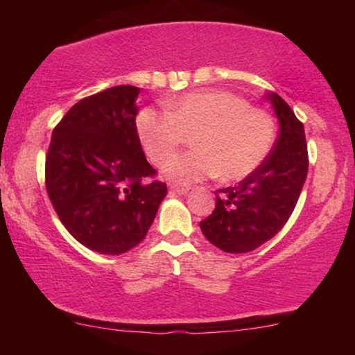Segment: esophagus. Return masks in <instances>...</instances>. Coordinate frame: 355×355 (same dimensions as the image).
Wrapping results in <instances>:
<instances>
[{"label": "esophagus", "mask_w": 355, "mask_h": 355, "mask_svg": "<svg viewBox=\"0 0 355 355\" xmlns=\"http://www.w3.org/2000/svg\"><path fill=\"white\" fill-rule=\"evenodd\" d=\"M169 189L176 193H187L191 186L189 184H169Z\"/></svg>", "instance_id": "esophagus-1"}]
</instances>
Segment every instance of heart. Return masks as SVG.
Wrapping results in <instances>:
<instances>
[{"instance_id":"heart-1","label":"heart","mask_w":355,"mask_h":355,"mask_svg":"<svg viewBox=\"0 0 355 355\" xmlns=\"http://www.w3.org/2000/svg\"><path fill=\"white\" fill-rule=\"evenodd\" d=\"M137 132L157 166L193 137L194 150L172 157L164 168V174L179 182L242 181L263 164L275 144L271 116L225 90L191 92L168 101L166 111L144 108L137 114Z\"/></svg>"}]
</instances>
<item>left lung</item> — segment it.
<instances>
[{
	"label": "left lung",
	"mask_w": 355,
	"mask_h": 355,
	"mask_svg": "<svg viewBox=\"0 0 355 355\" xmlns=\"http://www.w3.org/2000/svg\"><path fill=\"white\" fill-rule=\"evenodd\" d=\"M279 121L268 158L234 187L216 191L215 210L200 221L203 236L227 254H245L278 234L293 215L309 169L304 124L278 94L270 92Z\"/></svg>",
	"instance_id": "1"
}]
</instances>
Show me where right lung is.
Segmentation results:
<instances>
[{
    "label": "right lung",
    "mask_w": 355,
    "mask_h": 355,
    "mask_svg": "<svg viewBox=\"0 0 355 355\" xmlns=\"http://www.w3.org/2000/svg\"><path fill=\"white\" fill-rule=\"evenodd\" d=\"M139 89L118 85L85 96L53 129L45 186L71 236L106 255L147 236L168 187L155 179L135 125Z\"/></svg>",
    "instance_id": "1"
}]
</instances>
